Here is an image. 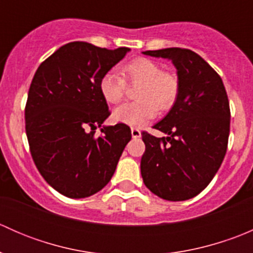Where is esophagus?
<instances>
[{
    "mask_svg": "<svg viewBox=\"0 0 253 253\" xmlns=\"http://www.w3.org/2000/svg\"><path fill=\"white\" fill-rule=\"evenodd\" d=\"M131 133L133 138H139V137H141V131H139L138 128H136V127H132Z\"/></svg>",
    "mask_w": 253,
    "mask_h": 253,
    "instance_id": "34e87169",
    "label": "esophagus"
}]
</instances>
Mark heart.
Instances as JSON below:
<instances>
[{
    "label": "heart",
    "instance_id": "heart-1",
    "mask_svg": "<svg viewBox=\"0 0 253 253\" xmlns=\"http://www.w3.org/2000/svg\"><path fill=\"white\" fill-rule=\"evenodd\" d=\"M139 85L136 93L138 101L124 104L115 109L114 120L129 126H142L155 116L158 109L167 111L174 106L180 91L177 76L163 71L162 66L149 58H136L122 68V76L108 72L99 82L104 100L119 104L126 96L127 84Z\"/></svg>",
    "mask_w": 253,
    "mask_h": 253
}]
</instances>
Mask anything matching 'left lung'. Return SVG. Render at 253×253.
I'll return each mask as SVG.
<instances>
[{
    "label": "left lung",
    "instance_id": "8db88e82",
    "mask_svg": "<svg viewBox=\"0 0 253 253\" xmlns=\"http://www.w3.org/2000/svg\"><path fill=\"white\" fill-rule=\"evenodd\" d=\"M172 61L180 91L169 114L153 128L168 137L142 132L144 185L167 201H186L209 185L223 163L230 132V106L220 76L188 48L144 51Z\"/></svg>",
    "mask_w": 253,
    "mask_h": 253
}]
</instances>
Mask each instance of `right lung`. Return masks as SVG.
<instances>
[{"label":"right lung","mask_w":253,"mask_h":253,"mask_svg":"<svg viewBox=\"0 0 253 253\" xmlns=\"http://www.w3.org/2000/svg\"><path fill=\"white\" fill-rule=\"evenodd\" d=\"M127 51L68 42L35 72L25 104L30 154L45 181L66 197H89L105 187L131 139L125 124L95 133L111 114L99 82Z\"/></svg>","instance_id":"obj_1"}]
</instances>
